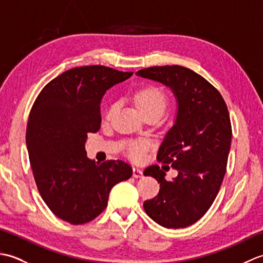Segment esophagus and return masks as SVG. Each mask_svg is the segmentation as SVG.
<instances>
[{"instance_id": "34e87169", "label": "esophagus", "mask_w": 263, "mask_h": 263, "mask_svg": "<svg viewBox=\"0 0 263 263\" xmlns=\"http://www.w3.org/2000/svg\"><path fill=\"white\" fill-rule=\"evenodd\" d=\"M142 175H143V173H142V171L139 168V167H133V177H136V178H139V177H142Z\"/></svg>"}]
</instances>
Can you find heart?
<instances>
[{
    "instance_id": "obj_1",
    "label": "heart",
    "mask_w": 263,
    "mask_h": 263,
    "mask_svg": "<svg viewBox=\"0 0 263 263\" xmlns=\"http://www.w3.org/2000/svg\"><path fill=\"white\" fill-rule=\"evenodd\" d=\"M133 100H135V104L137 105L138 109L141 111L142 115H147L149 113H157L161 115L164 113L167 105L166 96L163 93V91L153 86L142 88L140 90L136 91L133 93ZM114 110L115 105H111L107 111V115H106L107 119H110ZM147 148L148 143L146 141H140L136 143L130 149L131 157L135 159H140L143 156V152L147 150Z\"/></svg>"
}]
</instances>
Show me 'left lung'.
<instances>
[{
    "label": "left lung",
    "mask_w": 263,
    "mask_h": 263,
    "mask_svg": "<svg viewBox=\"0 0 263 263\" xmlns=\"http://www.w3.org/2000/svg\"><path fill=\"white\" fill-rule=\"evenodd\" d=\"M137 76L170 87L177 103L175 122L160 144L157 159L178 174L166 181L158 165L144 170V175L160 183L159 193L144 201V211L163 227H187L208 211L224 180L232 142L230 113L220 92L184 66H153Z\"/></svg>",
    "instance_id": "8db88e82"
}]
</instances>
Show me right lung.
Segmentation results:
<instances>
[{"mask_svg": "<svg viewBox=\"0 0 263 263\" xmlns=\"http://www.w3.org/2000/svg\"><path fill=\"white\" fill-rule=\"evenodd\" d=\"M132 74L103 65L71 69L48 82L31 107L26 142L37 189L53 214L72 225L102 214L110 190L132 176L125 161L95 164L85 148L88 133L100 128L105 92Z\"/></svg>", "mask_w": 263, "mask_h": 263, "instance_id": "add662e5", "label": "right lung"}]
</instances>
